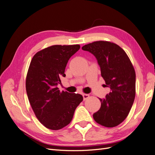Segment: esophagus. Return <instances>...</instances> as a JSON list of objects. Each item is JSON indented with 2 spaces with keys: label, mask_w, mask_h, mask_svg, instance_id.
Instances as JSON below:
<instances>
[{
  "label": "esophagus",
  "mask_w": 155,
  "mask_h": 155,
  "mask_svg": "<svg viewBox=\"0 0 155 155\" xmlns=\"http://www.w3.org/2000/svg\"><path fill=\"white\" fill-rule=\"evenodd\" d=\"M89 94H83V100H87L88 98L89 97Z\"/></svg>",
  "instance_id": "obj_1"
}]
</instances>
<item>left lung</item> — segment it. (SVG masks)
<instances>
[{"instance_id":"1","label":"left lung","mask_w":155,"mask_h":155,"mask_svg":"<svg viewBox=\"0 0 155 155\" xmlns=\"http://www.w3.org/2000/svg\"><path fill=\"white\" fill-rule=\"evenodd\" d=\"M82 50L95 56L101 77L110 92L100 99V110L93 114L97 124L114 127L125 120L136 94V74L128 55L120 46L110 41H98L85 45Z\"/></svg>"}]
</instances>
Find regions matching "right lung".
Segmentation results:
<instances>
[{
  "label": "right lung",
  "instance_id": "obj_1",
  "mask_svg": "<svg viewBox=\"0 0 155 155\" xmlns=\"http://www.w3.org/2000/svg\"><path fill=\"white\" fill-rule=\"evenodd\" d=\"M80 48L79 45H53L33 57L26 79L30 104L37 118L45 127L59 130L72 121L83 97L79 94L61 92L60 77H65L69 59Z\"/></svg>",
  "mask_w": 155,
  "mask_h": 155
}]
</instances>
